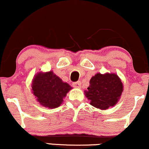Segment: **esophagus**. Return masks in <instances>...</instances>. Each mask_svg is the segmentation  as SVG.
<instances>
[{
	"label": "esophagus",
	"instance_id": "34e87169",
	"mask_svg": "<svg viewBox=\"0 0 149 149\" xmlns=\"http://www.w3.org/2000/svg\"><path fill=\"white\" fill-rule=\"evenodd\" d=\"M72 85L73 87L75 88H79L81 86V82L80 81H78V82H73Z\"/></svg>",
	"mask_w": 149,
	"mask_h": 149
}]
</instances>
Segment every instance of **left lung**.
Returning <instances> with one entry per match:
<instances>
[{
    "label": "left lung",
    "mask_w": 149,
    "mask_h": 149,
    "mask_svg": "<svg viewBox=\"0 0 149 149\" xmlns=\"http://www.w3.org/2000/svg\"><path fill=\"white\" fill-rule=\"evenodd\" d=\"M122 91L123 84L116 74L97 73L90 80L85 95L91 105L104 110L118 102Z\"/></svg>",
    "instance_id": "left-lung-1"
}]
</instances>
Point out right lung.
Instances as JSON below:
<instances>
[{
  "label": "right lung",
  "instance_id": "right-lung-1",
  "mask_svg": "<svg viewBox=\"0 0 149 149\" xmlns=\"http://www.w3.org/2000/svg\"><path fill=\"white\" fill-rule=\"evenodd\" d=\"M71 88L69 84L63 82L53 71L38 73L32 82L33 93L38 101L49 109L59 107Z\"/></svg>",
  "mask_w": 149,
  "mask_h": 149
}]
</instances>
